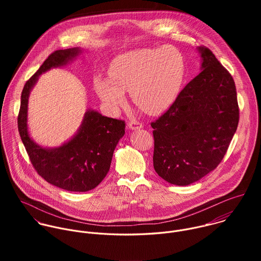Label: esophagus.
<instances>
[{
  "label": "esophagus",
  "instance_id": "esophagus-1",
  "mask_svg": "<svg viewBox=\"0 0 261 261\" xmlns=\"http://www.w3.org/2000/svg\"><path fill=\"white\" fill-rule=\"evenodd\" d=\"M128 128L130 130H138V129L142 128V124L137 121H131L128 123Z\"/></svg>",
  "mask_w": 261,
  "mask_h": 261
}]
</instances>
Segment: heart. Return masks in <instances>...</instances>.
<instances>
[{"mask_svg":"<svg viewBox=\"0 0 261 261\" xmlns=\"http://www.w3.org/2000/svg\"><path fill=\"white\" fill-rule=\"evenodd\" d=\"M108 76L97 77L95 89L109 109L122 107L126 103L125 92L129 91L137 106L157 114L175 100L185 76V62L172 46L137 49L111 62Z\"/></svg>","mask_w":261,"mask_h":261,"instance_id":"heart-1","label":"heart"}]
</instances>
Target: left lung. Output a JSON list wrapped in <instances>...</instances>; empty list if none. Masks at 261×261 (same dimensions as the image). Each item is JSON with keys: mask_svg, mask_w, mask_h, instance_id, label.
<instances>
[{"mask_svg": "<svg viewBox=\"0 0 261 261\" xmlns=\"http://www.w3.org/2000/svg\"><path fill=\"white\" fill-rule=\"evenodd\" d=\"M201 71L186 86L154 129V168L176 186L213 171L224 157L239 124L234 81L206 47H197Z\"/></svg>", "mask_w": 261, "mask_h": 261, "instance_id": "obj_1", "label": "left lung"}]
</instances>
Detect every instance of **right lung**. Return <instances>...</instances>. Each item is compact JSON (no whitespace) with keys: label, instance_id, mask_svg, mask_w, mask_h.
I'll use <instances>...</instances> for the list:
<instances>
[{"label":"right lung","instance_id":"add662e5","mask_svg":"<svg viewBox=\"0 0 261 261\" xmlns=\"http://www.w3.org/2000/svg\"><path fill=\"white\" fill-rule=\"evenodd\" d=\"M80 47L56 50L25 83L21 92L17 119L21 141L36 171L46 181L71 192H87L96 188L110 168L119 140L125 134V122L102 116L89 109L74 136L57 147L36 143L28 129L29 96L42 73L67 65L80 54Z\"/></svg>","mask_w":261,"mask_h":261}]
</instances>
